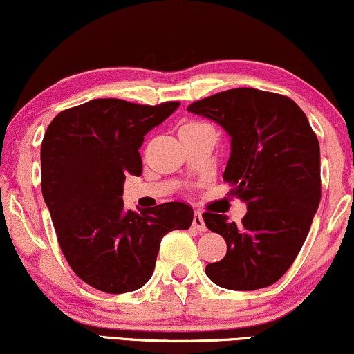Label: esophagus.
Wrapping results in <instances>:
<instances>
[{
	"label": "esophagus",
	"instance_id": "obj_1",
	"mask_svg": "<svg viewBox=\"0 0 354 354\" xmlns=\"http://www.w3.org/2000/svg\"><path fill=\"white\" fill-rule=\"evenodd\" d=\"M193 228L196 231H206V225H205V219H203V214L200 211H196L193 216Z\"/></svg>",
	"mask_w": 354,
	"mask_h": 354
}]
</instances>
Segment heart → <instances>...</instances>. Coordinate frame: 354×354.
I'll return each mask as SVG.
<instances>
[{
    "label": "heart",
    "mask_w": 354,
    "mask_h": 354,
    "mask_svg": "<svg viewBox=\"0 0 354 354\" xmlns=\"http://www.w3.org/2000/svg\"><path fill=\"white\" fill-rule=\"evenodd\" d=\"M200 124H205L203 121H196V120H191V121H186L185 124L181 126V128H188V126H200Z\"/></svg>",
    "instance_id": "heart-1"
}]
</instances>
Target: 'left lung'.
<instances>
[{
	"label": "left lung",
	"instance_id": "8db88e82",
	"mask_svg": "<svg viewBox=\"0 0 354 354\" xmlns=\"http://www.w3.org/2000/svg\"><path fill=\"white\" fill-rule=\"evenodd\" d=\"M188 111L216 121L231 136L223 180L248 203L241 225L205 213L225 238L221 261L206 274L218 286L253 291L278 281L301 250L321 200L319 143L303 109L278 93L234 88L194 101Z\"/></svg>",
	"mask_w": 354,
	"mask_h": 354
}]
</instances>
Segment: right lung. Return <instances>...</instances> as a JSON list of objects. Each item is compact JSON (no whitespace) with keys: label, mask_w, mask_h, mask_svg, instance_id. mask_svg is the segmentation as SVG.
<instances>
[{"label":"right lung","mask_w":354,"mask_h":354,"mask_svg":"<svg viewBox=\"0 0 354 354\" xmlns=\"http://www.w3.org/2000/svg\"><path fill=\"white\" fill-rule=\"evenodd\" d=\"M180 106L100 98L55 116L41 143V191L59 248L80 279L129 293L151 278L161 239L188 230L193 208L171 201L141 214L123 209V183L140 176L145 135Z\"/></svg>","instance_id":"add662e5"}]
</instances>
